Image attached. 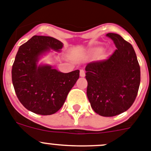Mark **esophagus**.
Masks as SVG:
<instances>
[{
    "mask_svg": "<svg viewBox=\"0 0 151 151\" xmlns=\"http://www.w3.org/2000/svg\"><path fill=\"white\" fill-rule=\"evenodd\" d=\"M85 71H84L83 70H80V76H81V77H85Z\"/></svg>",
    "mask_w": 151,
    "mask_h": 151,
    "instance_id": "34e87169",
    "label": "esophagus"
}]
</instances>
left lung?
<instances>
[{
    "label": "left lung",
    "mask_w": 151,
    "mask_h": 151,
    "mask_svg": "<svg viewBox=\"0 0 151 151\" xmlns=\"http://www.w3.org/2000/svg\"><path fill=\"white\" fill-rule=\"evenodd\" d=\"M106 36L114 41L116 50L108 59L86 66V94L96 114L114 116L127 111L135 101L141 71L132 46L117 34Z\"/></svg>",
    "instance_id": "left-lung-1"
}]
</instances>
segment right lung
I'll return each mask as SVG.
<instances>
[{
    "mask_svg": "<svg viewBox=\"0 0 151 151\" xmlns=\"http://www.w3.org/2000/svg\"><path fill=\"white\" fill-rule=\"evenodd\" d=\"M63 43L48 36L35 35L19 48L12 68V81L20 102L28 111L51 115L59 111L76 83L80 70L62 73L38 62L51 50L60 52Z\"/></svg>",
    "mask_w": 151,
    "mask_h": 151,
    "instance_id": "1",
    "label": "right lung"
}]
</instances>
